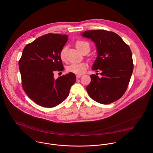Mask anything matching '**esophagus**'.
<instances>
[{"instance_id": "obj_1", "label": "esophagus", "mask_w": 153, "mask_h": 153, "mask_svg": "<svg viewBox=\"0 0 153 153\" xmlns=\"http://www.w3.org/2000/svg\"><path fill=\"white\" fill-rule=\"evenodd\" d=\"M76 78L78 79V78H79L81 76V74H77V75H76Z\"/></svg>"}]
</instances>
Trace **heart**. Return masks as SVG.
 Listing matches in <instances>:
<instances>
[{
    "mask_svg": "<svg viewBox=\"0 0 153 153\" xmlns=\"http://www.w3.org/2000/svg\"><path fill=\"white\" fill-rule=\"evenodd\" d=\"M76 48L82 52L83 51L87 49L89 51V45L85 41H78L76 42ZM67 47L64 46L62 48L59 53V56L62 61L66 60V52ZM87 69V65L85 63H71L66 67L67 71L76 74H81L84 72Z\"/></svg>",
    "mask_w": 153,
    "mask_h": 153,
    "instance_id": "obj_1",
    "label": "heart"
}]
</instances>
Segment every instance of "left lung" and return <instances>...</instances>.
Returning a JSON list of instances; mask_svg holds the SVG:
<instances>
[{
	"mask_svg": "<svg viewBox=\"0 0 153 153\" xmlns=\"http://www.w3.org/2000/svg\"><path fill=\"white\" fill-rule=\"evenodd\" d=\"M96 46L97 57L92 67L98 73L91 75L86 89L90 97L98 103L109 104L125 93L133 71L131 49L117 33L105 30H87L81 33Z\"/></svg>",
	"mask_w": 153,
	"mask_h": 153,
	"instance_id": "8db88e82",
	"label": "left lung"
}]
</instances>
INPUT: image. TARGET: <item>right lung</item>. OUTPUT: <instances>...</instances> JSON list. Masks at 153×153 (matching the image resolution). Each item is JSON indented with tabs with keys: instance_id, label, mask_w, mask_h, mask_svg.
I'll use <instances>...</instances> for the list:
<instances>
[{
	"instance_id": "right-lung-1",
	"label": "right lung",
	"mask_w": 153,
	"mask_h": 153,
	"mask_svg": "<svg viewBox=\"0 0 153 153\" xmlns=\"http://www.w3.org/2000/svg\"><path fill=\"white\" fill-rule=\"evenodd\" d=\"M67 41V35L48 33L23 49L19 62L22 87L39 105L52 108L60 104L76 82V76L72 72L56 79L53 77L55 71L64 70L59 53Z\"/></svg>"
}]
</instances>
